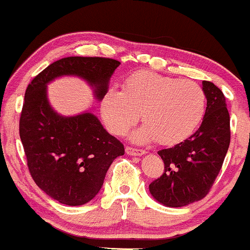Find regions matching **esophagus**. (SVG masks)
Segmentation results:
<instances>
[{
	"label": "esophagus",
	"mask_w": 250,
	"mask_h": 250,
	"mask_svg": "<svg viewBox=\"0 0 250 250\" xmlns=\"http://www.w3.org/2000/svg\"><path fill=\"white\" fill-rule=\"evenodd\" d=\"M125 151H126V153L130 156H143L146 153L144 150H140V148H136L132 146H126Z\"/></svg>",
	"instance_id": "1"
}]
</instances>
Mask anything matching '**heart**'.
Segmentation results:
<instances>
[{"instance_id": "heart-1", "label": "heart", "mask_w": 250, "mask_h": 250, "mask_svg": "<svg viewBox=\"0 0 250 250\" xmlns=\"http://www.w3.org/2000/svg\"><path fill=\"white\" fill-rule=\"evenodd\" d=\"M100 111L106 127L116 136L124 134L139 118L144 123L132 133L138 143L157 140L173 145L191 134L206 111V94L197 83L178 80L156 72H134L123 83V91L110 87Z\"/></svg>"}]
</instances>
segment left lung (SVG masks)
<instances>
[{
  "mask_svg": "<svg viewBox=\"0 0 250 250\" xmlns=\"http://www.w3.org/2000/svg\"><path fill=\"white\" fill-rule=\"evenodd\" d=\"M206 114L197 131L173 147L158 151L164 173L148 186L156 201L171 208L188 206L208 195L230 144V117L226 98L203 81Z\"/></svg>",
  "mask_w": 250,
  "mask_h": 250,
  "instance_id": "1",
  "label": "left lung"
}]
</instances>
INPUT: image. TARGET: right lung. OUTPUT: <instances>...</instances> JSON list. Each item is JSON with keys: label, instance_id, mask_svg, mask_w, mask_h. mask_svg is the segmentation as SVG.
<instances>
[{"label": "right lung", "instance_id": "add662e5", "mask_svg": "<svg viewBox=\"0 0 250 250\" xmlns=\"http://www.w3.org/2000/svg\"><path fill=\"white\" fill-rule=\"evenodd\" d=\"M119 64L108 58H63L39 73L26 89L20 138L28 169L36 186L66 206H83L93 200L112 162L125 150L91 112L72 117L58 114L49 105L47 83L63 75L79 77L102 100Z\"/></svg>", "mask_w": 250, "mask_h": 250}]
</instances>
